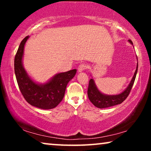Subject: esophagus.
<instances>
[{
	"label": "esophagus",
	"instance_id": "esophagus-1",
	"mask_svg": "<svg viewBox=\"0 0 151 151\" xmlns=\"http://www.w3.org/2000/svg\"><path fill=\"white\" fill-rule=\"evenodd\" d=\"M86 68V65H84V64H81V65H80L79 67H78V71L79 73H80V72H82L83 71H84V69H85Z\"/></svg>",
	"mask_w": 151,
	"mask_h": 151
}]
</instances>
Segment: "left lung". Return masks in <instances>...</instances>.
<instances>
[{"label":"left lung","instance_id":"left-lung-1","mask_svg":"<svg viewBox=\"0 0 151 151\" xmlns=\"http://www.w3.org/2000/svg\"><path fill=\"white\" fill-rule=\"evenodd\" d=\"M128 41H129V42H130V44H131L132 45H133L131 40H129ZM137 68L138 62L137 63L136 70L129 84L122 92L116 95H107L101 92L98 89V87H97L96 82H95L94 80L93 79L92 76L91 75L92 78L89 80V84H88V88L87 91L88 97L89 100L95 106L98 107L99 109L108 108V107L121 104L122 102H123L127 99L129 94L130 93V91H131L132 87H133V85L136 78V75H137Z\"/></svg>","mask_w":151,"mask_h":151}]
</instances>
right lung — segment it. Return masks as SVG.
Masks as SVG:
<instances>
[{"mask_svg": "<svg viewBox=\"0 0 151 151\" xmlns=\"http://www.w3.org/2000/svg\"><path fill=\"white\" fill-rule=\"evenodd\" d=\"M29 36L20 42L14 59V71L18 86L27 102L41 109L55 108L63 100L67 84L75 76L77 69L58 73L44 83L32 79L24 69L23 56L24 45Z\"/></svg>", "mask_w": 151, "mask_h": 151, "instance_id": "obj_1", "label": "right lung"}]
</instances>
